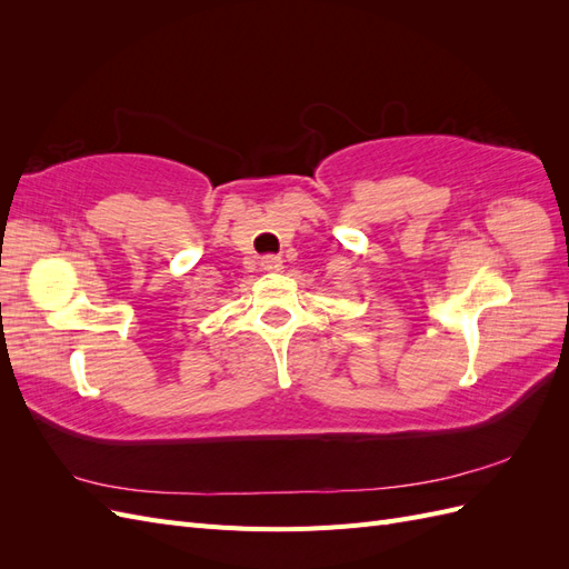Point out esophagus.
<instances>
[{"label":"esophagus","mask_w":569,"mask_h":569,"mask_svg":"<svg viewBox=\"0 0 569 569\" xmlns=\"http://www.w3.org/2000/svg\"><path fill=\"white\" fill-rule=\"evenodd\" d=\"M261 266H263V270H282V258L280 256H263Z\"/></svg>","instance_id":"obj_1"}]
</instances>
